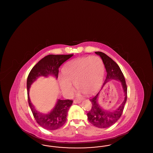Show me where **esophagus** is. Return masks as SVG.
Masks as SVG:
<instances>
[{
    "label": "esophagus",
    "mask_w": 153,
    "mask_h": 153,
    "mask_svg": "<svg viewBox=\"0 0 153 153\" xmlns=\"http://www.w3.org/2000/svg\"><path fill=\"white\" fill-rule=\"evenodd\" d=\"M73 102H74V103H75V104H77V103H80L81 100H74Z\"/></svg>",
    "instance_id": "obj_1"
}]
</instances>
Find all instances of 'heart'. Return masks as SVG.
Returning <instances> with one entry per match:
<instances>
[{"label":"heart","mask_w":153,"mask_h":153,"mask_svg":"<svg viewBox=\"0 0 153 153\" xmlns=\"http://www.w3.org/2000/svg\"><path fill=\"white\" fill-rule=\"evenodd\" d=\"M62 72L64 77H59V82L64 95L70 97L73 94L72 83L80 92L92 95L102 84L104 64L97 56L77 58L67 63Z\"/></svg>","instance_id":"heart-1"}]
</instances>
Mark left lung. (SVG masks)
I'll return each mask as SVG.
<instances>
[{
    "instance_id": "8db88e82",
    "label": "left lung",
    "mask_w": 153,
    "mask_h": 153,
    "mask_svg": "<svg viewBox=\"0 0 153 153\" xmlns=\"http://www.w3.org/2000/svg\"><path fill=\"white\" fill-rule=\"evenodd\" d=\"M95 53L99 55L102 58L107 71V76L104 81V84L112 79L119 80L122 83L125 96L123 102L119 107L116 110L111 112L104 111L101 108L100 106L97 103V99L99 94L90 99V101L92 102V106L91 109L88 112V120L95 127L104 128L110 127L115 123L122 116L124 104L127 101V88L123 74L117 63L112 58H110L102 52L96 51Z\"/></svg>"
}]
</instances>
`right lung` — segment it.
<instances>
[{
    "label": "right lung",
    "instance_id": "obj_1",
    "mask_svg": "<svg viewBox=\"0 0 153 153\" xmlns=\"http://www.w3.org/2000/svg\"><path fill=\"white\" fill-rule=\"evenodd\" d=\"M73 54H50L41 59L29 74L27 80V98L30 109L37 123L48 130H55L61 127L66 122L68 111L73 103L72 100L58 99L55 107L47 114L40 113L35 109L29 97V88L32 83L39 76L53 75L58 78L59 68Z\"/></svg>",
    "mask_w": 153,
    "mask_h": 153
}]
</instances>
